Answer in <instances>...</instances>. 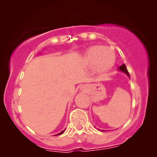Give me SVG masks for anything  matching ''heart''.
Instances as JSON below:
<instances>
[{
    "mask_svg": "<svg viewBox=\"0 0 157 157\" xmlns=\"http://www.w3.org/2000/svg\"><path fill=\"white\" fill-rule=\"evenodd\" d=\"M115 57L112 51L105 47L93 46L87 51L84 61L90 67H95L99 73H105L112 67Z\"/></svg>",
    "mask_w": 157,
    "mask_h": 157,
    "instance_id": "b5f03b06",
    "label": "heart"
}]
</instances>
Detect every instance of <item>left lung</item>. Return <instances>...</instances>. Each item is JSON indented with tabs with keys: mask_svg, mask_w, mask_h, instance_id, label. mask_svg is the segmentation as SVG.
Masks as SVG:
<instances>
[{
	"mask_svg": "<svg viewBox=\"0 0 157 157\" xmlns=\"http://www.w3.org/2000/svg\"><path fill=\"white\" fill-rule=\"evenodd\" d=\"M118 69H119L120 71H122V72H124V74H127V75L128 76V77H130L129 73H128V69H127V67H126L125 64H123L122 65H121V66H120L119 67H118Z\"/></svg>",
	"mask_w": 157,
	"mask_h": 157,
	"instance_id": "left-lung-1",
	"label": "left lung"
}]
</instances>
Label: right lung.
Instances as JSON below:
<instances>
[{
	"label": "right lung",
	"instance_id": "right-lung-1",
	"mask_svg": "<svg viewBox=\"0 0 157 157\" xmlns=\"http://www.w3.org/2000/svg\"><path fill=\"white\" fill-rule=\"evenodd\" d=\"M64 131H61V132H60V133H59V134H56V135H60V134H63V133H64Z\"/></svg>",
	"mask_w": 157,
	"mask_h": 157
}]
</instances>
